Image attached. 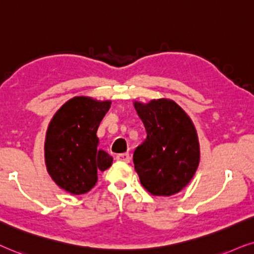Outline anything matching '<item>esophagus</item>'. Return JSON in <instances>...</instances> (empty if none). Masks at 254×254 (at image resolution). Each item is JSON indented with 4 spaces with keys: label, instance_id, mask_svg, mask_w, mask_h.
<instances>
[{
    "label": "esophagus",
    "instance_id": "1",
    "mask_svg": "<svg viewBox=\"0 0 254 254\" xmlns=\"http://www.w3.org/2000/svg\"><path fill=\"white\" fill-rule=\"evenodd\" d=\"M116 159L118 161H122V162H130V154L129 153H121L118 154Z\"/></svg>",
    "mask_w": 254,
    "mask_h": 254
}]
</instances>
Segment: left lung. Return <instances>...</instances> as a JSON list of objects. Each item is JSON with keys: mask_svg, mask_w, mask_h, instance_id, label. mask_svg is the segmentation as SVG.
I'll list each match as a JSON object with an SVG mask.
<instances>
[{"mask_svg": "<svg viewBox=\"0 0 254 254\" xmlns=\"http://www.w3.org/2000/svg\"><path fill=\"white\" fill-rule=\"evenodd\" d=\"M147 137L133 153L140 184L154 196H171L182 190L200 164V143L187 113L170 99L134 101Z\"/></svg>", "mask_w": 254, "mask_h": 254, "instance_id": "left-lung-1", "label": "left lung"}]
</instances>
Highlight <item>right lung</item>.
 <instances>
[{
  "label": "right lung",
  "instance_id": "obj_1",
  "mask_svg": "<svg viewBox=\"0 0 254 254\" xmlns=\"http://www.w3.org/2000/svg\"><path fill=\"white\" fill-rule=\"evenodd\" d=\"M111 101L75 96L64 103L47 127L44 152L47 173L64 190L86 194L106 171L113 157L99 148L96 131Z\"/></svg>",
  "mask_w": 254,
  "mask_h": 254
}]
</instances>
